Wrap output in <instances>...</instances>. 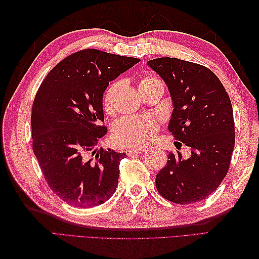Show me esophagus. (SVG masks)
I'll return each instance as SVG.
<instances>
[{
	"label": "esophagus",
	"instance_id": "1",
	"mask_svg": "<svg viewBox=\"0 0 259 259\" xmlns=\"http://www.w3.org/2000/svg\"><path fill=\"white\" fill-rule=\"evenodd\" d=\"M145 151H147L146 148H131V149L126 150V155L133 156V155H135V153H141Z\"/></svg>",
	"mask_w": 259,
	"mask_h": 259
}]
</instances>
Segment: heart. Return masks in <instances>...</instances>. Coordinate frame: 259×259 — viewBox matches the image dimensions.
Returning <instances> with one entry per match:
<instances>
[{"instance_id": "obj_1", "label": "heart", "mask_w": 259, "mask_h": 259, "mask_svg": "<svg viewBox=\"0 0 259 259\" xmlns=\"http://www.w3.org/2000/svg\"><path fill=\"white\" fill-rule=\"evenodd\" d=\"M117 82H112L103 95L102 106L107 113L113 111V98ZM139 90L145 95L147 91L155 87H162L161 80L150 72H142L138 76ZM159 131V124L157 121L145 115L137 117H124L114 123L112 129L113 140L120 146L125 147H145L155 138Z\"/></svg>"}]
</instances>
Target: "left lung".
I'll return each instance as SVG.
<instances>
[{
  "label": "left lung",
  "mask_w": 259,
  "mask_h": 259,
  "mask_svg": "<svg viewBox=\"0 0 259 259\" xmlns=\"http://www.w3.org/2000/svg\"><path fill=\"white\" fill-rule=\"evenodd\" d=\"M148 64L166 82L172 98L169 131L191 148L186 160L179 151L169 152L166 166L156 176L157 190L179 205L200 201L218 188L230 167L235 146L232 102L218 76L201 64L168 57Z\"/></svg>",
  "instance_id": "obj_1"
}]
</instances>
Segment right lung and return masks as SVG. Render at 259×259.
I'll return each mask as SVG.
<instances>
[{
  "instance_id": "right-lung-1",
  "label": "right lung",
  "mask_w": 259,
  "mask_h": 259,
  "mask_svg": "<svg viewBox=\"0 0 259 259\" xmlns=\"http://www.w3.org/2000/svg\"><path fill=\"white\" fill-rule=\"evenodd\" d=\"M140 61L83 49L59 62L38 88L32 106V148L48 186L64 202L90 208L118 186L125 153L98 148L107 134L102 97L109 82Z\"/></svg>"
}]
</instances>
